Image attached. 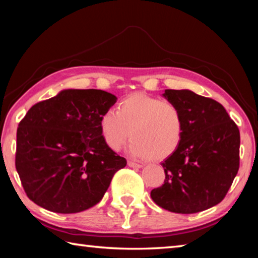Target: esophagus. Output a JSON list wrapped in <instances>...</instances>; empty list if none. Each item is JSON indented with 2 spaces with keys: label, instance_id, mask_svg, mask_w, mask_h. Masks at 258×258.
Listing matches in <instances>:
<instances>
[{
  "label": "esophagus",
  "instance_id": "esophagus-1",
  "mask_svg": "<svg viewBox=\"0 0 258 258\" xmlns=\"http://www.w3.org/2000/svg\"><path fill=\"white\" fill-rule=\"evenodd\" d=\"M127 164H128L130 167H133V168H141V167H142V165H141V164L134 163V161H132V160H130Z\"/></svg>",
  "mask_w": 258,
  "mask_h": 258
}]
</instances>
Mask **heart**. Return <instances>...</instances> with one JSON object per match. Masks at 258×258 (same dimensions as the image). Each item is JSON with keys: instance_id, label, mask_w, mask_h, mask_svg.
Wrapping results in <instances>:
<instances>
[{"instance_id": "heart-1", "label": "heart", "mask_w": 258, "mask_h": 258, "mask_svg": "<svg viewBox=\"0 0 258 258\" xmlns=\"http://www.w3.org/2000/svg\"><path fill=\"white\" fill-rule=\"evenodd\" d=\"M106 145L119 151L127 139L130 154L159 160L176 151L184 135V118L175 103L137 92L124 98L117 111L107 109L100 117Z\"/></svg>"}]
</instances>
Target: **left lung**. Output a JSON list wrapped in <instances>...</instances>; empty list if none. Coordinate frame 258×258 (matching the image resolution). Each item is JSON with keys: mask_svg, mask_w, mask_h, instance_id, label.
<instances>
[{"mask_svg": "<svg viewBox=\"0 0 258 258\" xmlns=\"http://www.w3.org/2000/svg\"><path fill=\"white\" fill-rule=\"evenodd\" d=\"M181 109L184 135L161 165L164 184L151 191L159 207L178 214L205 211L224 199L239 169L240 133L224 107L190 90H165Z\"/></svg>", "mask_w": 258, "mask_h": 258, "instance_id": "obj_1", "label": "left lung"}]
</instances>
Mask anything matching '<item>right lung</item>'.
Here are the masks:
<instances>
[{"label": "right lung", "mask_w": 258, "mask_h": 258, "mask_svg": "<svg viewBox=\"0 0 258 258\" xmlns=\"http://www.w3.org/2000/svg\"><path fill=\"white\" fill-rule=\"evenodd\" d=\"M117 98L102 90H63L29 109L17 130L16 168L27 197L72 214L97 205L126 159L103 141L100 117Z\"/></svg>", "instance_id": "right-lung-1"}]
</instances>
